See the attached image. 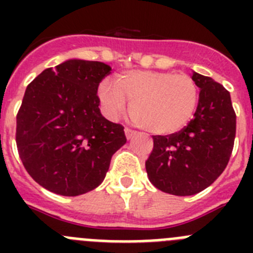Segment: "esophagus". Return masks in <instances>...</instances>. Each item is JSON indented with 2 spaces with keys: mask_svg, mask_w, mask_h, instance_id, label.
I'll use <instances>...</instances> for the list:
<instances>
[{
  "mask_svg": "<svg viewBox=\"0 0 253 253\" xmlns=\"http://www.w3.org/2000/svg\"><path fill=\"white\" fill-rule=\"evenodd\" d=\"M135 134H137V131L133 130V129L125 128V135H126V138H128V139H131V138H133Z\"/></svg>",
  "mask_w": 253,
  "mask_h": 253,
  "instance_id": "obj_1",
  "label": "esophagus"
}]
</instances>
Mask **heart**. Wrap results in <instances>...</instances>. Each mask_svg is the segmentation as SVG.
<instances>
[{
  "mask_svg": "<svg viewBox=\"0 0 253 253\" xmlns=\"http://www.w3.org/2000/svg\"><path fill=\"white\" fill-rule=\"evenodd\" d=\"M99 97L105 111L116 118L131 102V118L140 128L157 135L180 131L191 120L199 102V87L187 75L165 71H126L115 84L104 81Z\"/></svg>",
  "mask_w": 253,
  "mask_h": 253,
  "instance_id": "1",
  "label": "heart"
}]
</instances>
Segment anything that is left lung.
Masks as SVG:
<instances>
[{"label":"left lung","mask_w":253,"mask_h":253,"mask_svg":"<svg viewBox=\"0 0 253 253\" xmlns=\"http://www.w3.org/2000/svg\"><path fill=\"white\" fill-rule=\"evenodd\" d=\"M200 88L194 118L180 131L153 135L146 161L149 181L163 193L195 195L222 175L236 138V113L231 95L213 78L194 72Z\"/></svg>","instance_id":"1"}]
</instances>
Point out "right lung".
Masks as SVG:
<instances>
[{
	"instance_id": "add662e5",
	"label": "right lung",
	"mask_w": 253,
	"mask_h": 253,
	"mask_svg": "<svg viewBox=\"0 0 253 253\" xmlns=\"http://www.w3.org/2000/svg\"><path fill=\"white\" fill-rule=\"evenodd\" d=\"M107 64L69 59L26 87L16 116L22 165L40 186L77 196L102 182L113 154L126 143L124 126L101 115L97 88Z\"/></svg>"
}]
</instances>
